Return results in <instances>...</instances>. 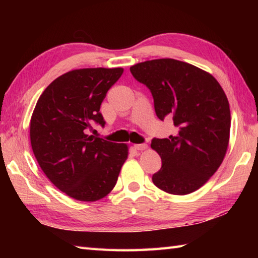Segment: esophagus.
<instances>
[{
  "label": "esophagus",
  "instance_id": "34e87169",
  "mask_svg": "<svg viewBox=\"0 0 258 258\" xmlns=\"http://www.w3.org/2000/svg\"><path fill=\"white\" fill-rule=\"evenodd\" d=\"M134 149L136 151H144V150L147 149V145L146 144H135Z\"/></svg>",
  "mask_w": 258,
  "mask_h": 258
}]
</instances>
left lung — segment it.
Segmentation results:
<instances>
[{
	"mask_svg": "<svg viewBox=\"0 0 258 258\" xmlns=\"http://www.w3.org/2000/svg\"><path fill=\"white\" fill-rule=\"evenodd\" d=\"M131 73L149 87L157 117L173 116L176 136L154 139L151 147L162 158L152 180L173 195L202 187L225 157L231 111L225 92L212 74L186 62L158 58L131 67Z\"/></svg>",
	"mask_w": 258,
	"mask_h": 258,
	"instance_id": "obj_1",
	"label": "left lung"
}]
</instances>
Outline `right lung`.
Masks as SVG:
<instances>
[{
  "label": "right lung",
  "mask_w": 258,
  "mask_h": 258,
  "mask_svg": "<svg viewBox=\"0 0 258 258\" xmlns=\"http://www.w3.org/2000/svg\"><path fill=\"white\" fill-rule=\"evenodd\" d=\"M122 68L79 69L48 85L33 111L30 139L47 178L81 202L105 197L117 182L128 146L87 134L93 122L104 126L100 107Z\"/></svg>",
  "instance_id": "add662e5"
}]
</instances>
